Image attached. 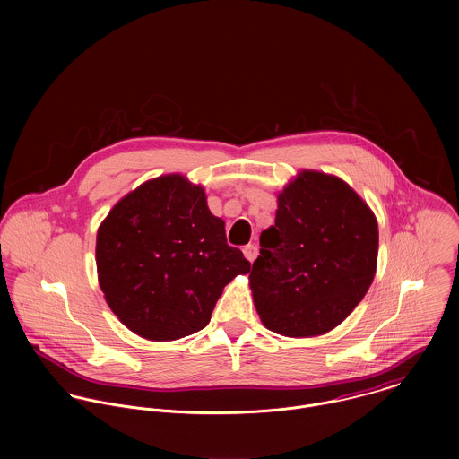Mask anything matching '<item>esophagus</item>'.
<instances>
[{"instance_id": "esophagus-1", "label": "esophagus", "mask_w": 459, "mask_h": 459, "mask_svg": "<svg viewBox=\"0 0 459 459\" xmlns=\"http://www.w3.org/2000/svg\"><path fill=\"white\" fill-rule=\"evenodd\" d=\"M244 256H246V260H247V262H255V260H256V256H258V247H256L255 244L246 246V247H244Z\"/></svg>"}]
</instances>
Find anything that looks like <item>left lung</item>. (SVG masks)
Listing matches in <instances>:
<instances>
[{
	"label": "left lung",
	"mask_w": 459,
	"mask_h": 459,
	"mask_svg": "<svg viewBox=\"0 0 459 459\" xmlns=\"http://www.w3.org/2000/svg\"><path fill=\"white\" fill-rule=\"evenodd\" d=\"M249 284L263 325L288 337L337 327L368 293L378 222L346 182L304 169L277 196Z\"/></svg>",
	"instance_id": "8db88e82"
}]
</instances>
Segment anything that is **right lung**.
Returning a JSON list of instances; mask_svg holds the SVG:
<instances>
[{
	"mask_svg": "<svg viewBox=\"0 0 459 459\" xmlns=\"http://www.w3.org/2000/svg\"><path fill=\"white\" fill-rule=\"evenodd\" d=\"M95 256L108 306L150 341L206 327L224 286L251 270L228 246L203 187L182 175L148 180L122 197L97 231Z\"/></svg>",
	"mask_w": 459,
	"mask_h": 459,
	"instance_id": "add662e5",
	"label": "right lung"
}]
</instances>
